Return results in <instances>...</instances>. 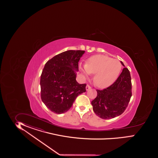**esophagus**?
Here are the masks:
<instances>
[{"label":"esophagus","mask_w":158,"mask_h":158,"mask_svg":"<svg viewBox=\"0 0 158 158\" xmlns=\"http://www.w3.org/2000/svg\"><path fill=\"white\" fill-rule=\"evenodd\" d=\"M91 89V87L89 85H87L86 87V90L87 91H88L89 90H90Z\"/></svg>","instance_id":"obj_1"}]
</instances>
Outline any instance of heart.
I'll list each match as a JSON object with an SVG mask.
<instances>
[{
    "label": "heart",
    "mask_w": 158,
    "mask_h": 158,
    "mask_svg": "<svg viewBox=\"0 0 158 158\" xmlns=\"http://www.w3.org/2000/svg\"><path fill=\"white\" fill-rule=\"evenodd\" d=\"M79 67L86 77L95 74L93 79L96 86L104 89L110 86L117 79L122 65L118 60L97 54L87 58L85 65H80Z\"/></svg>",
    "instance_id": "1"
}]
</instances>
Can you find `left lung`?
Segmentation results:
<instances>
[{
  "instance_id": "8db88e82",
  "label": "left lung",
  "mask_w": 158,
  "mask_h": 158,
  "mask_svg": "<svg viewBox=\"0 0 158 158\" xmlns=\"http://www.w3.org/2000/svg\"><path fill=\"white\" fill-rule=\"evenodd\" d=\"M123 66V63L120 61ZM97 96L91 101L93 110L98 116L110 119L121 115L129 102L131 93V82L129 71L124 68L116 81L102 90H97Z\"/></svg>"
}]
</instances>
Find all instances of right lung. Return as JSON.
<instances>
[{
    "label": "right lung",
    "instance_id": "1",
    "mask_svg": "<svg viewBox=\"0 0 158 158\" xmlns=\"http://www.w3.org/2000/svg\"><path fill=\"white\" fill-rule=\"evenodd\" d=\"M83 50H67L46 63L40 77L41 98L50 110L61 114L69 110L77 97L86 91V84L76 81L78 62Z\"/></svg>",
    "mask_w": 158,
    "mask_h": 158
}]
</instances>
